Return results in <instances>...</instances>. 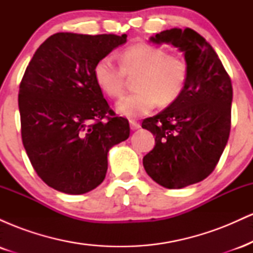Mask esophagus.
I'll return each mask as SVG.
<instances>
[{
	"label": "esophagus",
	"mask_w": 253,
	"mask_h": 253,
	"mask_svg": "<svg viewBox=\"0 0 253 253\" xmlns=\"http://www.w3.org/2000/svg\"><path fill=\"white\" fill-rule=\"evenodd\" d=\"M129 126H130V129H133V130L140 128V124L136 123V121H134V120H129Z\"/></svg>",
	"instance_id": "obj_1"
}]
</instances>
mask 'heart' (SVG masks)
<instances>
[{
	"label": "heart",
	"instance_id": "1",
	"mask_svg": "<svg viewBox=\"0 0 253 253\" xmlns=\"http://www.w3.org/2000/svg\"><path fill=\"white\" fill-rule=\"evenodd\" d=\"M98 88L112 98L124 95L128 80H135L138 91L117 104L120 115L138 119L159 106L175 103L184 92L189 80V65L181 54L161 46L139 42L126 47L120 64L112 56H104L94 66Z\"/></svg>",
	"mask_w": 253,
	"mask_h": 253
}]
</instances>
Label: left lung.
I'll return each instance as SVG.
<instances>
[{
    "mask_svg": "<svg viewBox=\"0 0 253 253\" xmlns=\"http://www.w3.org/2000/svg\"><path fill=\"white\" fill-rule=\"evenodd\" d=\"M184 52L189 80L182 96L141 127L156 136L143 158L147 175L169 189L201 182L215 169L231 130L233 90L214 48L191 28H172L151 38Z\"/></svg>",
    "mask_w": 253,
    "mask_h": 253,
    "instance_id": "8db88e82",
    "label": "left lung"
}]
</instances>
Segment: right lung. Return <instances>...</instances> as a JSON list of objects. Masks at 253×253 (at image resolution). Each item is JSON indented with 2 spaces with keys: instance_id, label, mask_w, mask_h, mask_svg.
Returning a JSON list of instances; mask_svg holds the SVG:
<instances>
[{
  "instance_id": "right-lung-1",
  "label": "right lung",
  "mask_w": 253,
  "mask_h": 253,
  "mask_svg": "<svg viewBox=\"0 0 253 253\" xmlns=\"http://www.w3.org/2000/svg\"><path fill=\"white\" fill-rule=\"evenodd\" d=\"M127 36L56 33L36 51L20 83L21 138L32 167L48 187L71 195L103 182L112 146L129 136L94 77L100 58Z\"/></svg>"
}]
</instances>
